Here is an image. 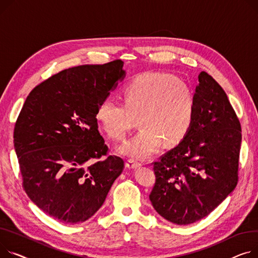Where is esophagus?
Returning <instances> with one entry per match:
<instances>
[{"mask_svg": "<svg viewBox=\"0 0 258 258\" xmlns=\"http://www.w3.org/2000/svg\"><path fill=\"white\" fill-rule=\"evenodd\" d=\"M141 166V163L134 161V160H127L125 162V167L128 169H137Z\"/></svg>", "mask_w": 258, "mask_h": 258, "instance_id": "esophagus-1", "label": "esophagus"}]
</instances>
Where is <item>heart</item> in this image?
I'll return each mask as SVG.
<instances>
[{
  "instance_id": "b5f03b06",
  "label": "heart",
  "mask_w": 258,
  "mask_h": 258,
  "mask_svg": "<svg viewBox=\"0 0 258 258\" xmlns=\"http://www.w3.org/2000/svg\"><path fill=\"white\" fill-rule=\"evenodd\" d=\"M123 96L124 102L112 97L102 99L96 119L111 138L120 140L140 116L141 130L119 147L124 156L147 159L163 140L166 144L180 141L193 123L194 93L174 76L144 74L125 86Z\"/></svg>"
}]
</instances>
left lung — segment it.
I'll use <instances>...</instances> for the list:
<instances>
[{
    "instance_id": "1",
    "label": "left lung",
    "mask_w": 258,
    "mask_h": 258,
    "mask_svg": "<svg viewBox=\"0 0 258 258\" xmlns=\"http://www.w3.org/2000/svg\"><path fill=\"white\" fill-rule=\"evenodd\" d=\"M198 82L190 130L178 145L152 163V207L177 225L192 224L210 215L238 179L241 123L212 76L201 72Z\"/></svg>"
}]
</instances>
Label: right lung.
<instances>
[{
  "label": "right lung",
  "mask_w": 258,
  "mask_h": 258,
  "mask_svg": "<svg viewBox=\"0 0 258 258\" xmlns=\"http://www.w3.org/2000/svg\"><path fill=\"white\" fill-rule=\"evenodd\" d=\"M123 62L80 65L40 83L16 120L13 142L29 198L68 225L91 218L104 204L124 162L107 156L96 112L122 81Z\"/></svg>",
  "instance_id": "obj_1"
}]
</instances>
